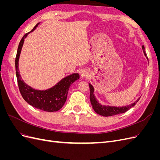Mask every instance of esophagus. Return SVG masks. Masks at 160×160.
<instances>
[{"label":"esophagus","instance_id":"esophagus-1","mask_svg":"<svg viewBox=\"0 0 160 160\" xmlns=\"http://www.w3.org/2000/svg\"><path fill=\"white\" fill-rule=\"evenodd\" d=\"M81 75L82 77H87L88 75H89V72L88 71L86 70H83L81 72Z\"/></svg>","mask_w":160,"mask_h":160}]
</instances>
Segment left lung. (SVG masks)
<instances>
[{
  "mask_svg": "<svg viewBox=\"0 0 160 160\" xmlns=\"http://www.w3.org/2000/svg\"><path fill=\"white\" fill-rule=\"evenodd\" d=\"M142 50L143 51L144 55L148 59V57L146 55V51H145V47L142 46ZM89 88H90V101L92 105V107L95 112L100 115L104 116V117H108V116H113L120 113H123L126 112L129 109L133 108L135 105L138 103L139 98L135 101L134 103H131L128 105L123 106V107H116V106H109V105H103L101 104L99 101L97 99L96 97L94 94V88L90 83H89Z\"/></svg>",
  "mask_w": 160,
  "mask_h": 160,
  "instance_id": "8db88e82",
  "label": "left lung"
}]
</instances>
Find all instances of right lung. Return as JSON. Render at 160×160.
<instances>
[{
  "instance_id": "right-lung-1",
  "label": "right lung",
  "mask_w": 160,
  "mask_h": 160,
  "mask_svg": "<svg viewBox=\"0 0 160 160\" xmlns=\"http://www.w3.org/2000/svg\"><path fill=\"white\" fill-rule=\"evenodd\" d=\"M40 22L37 24L33 29L23 36L18 45L15 59L16 75L19 90L23 99L32 107L48 112L57 111L65 105L69 89L74 82L79 79V73H73L64 77L52 88L45 90H37L25 83L22 79L18 69V61L25 39L28 34L36 29Z\"/></svg>"
}]
</instances>
